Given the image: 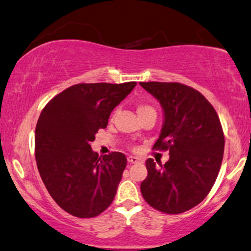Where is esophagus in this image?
I'll use <instances>...</instances> for the list:
<instances>
[{
  "instance_id": "esophagus-1",
  "label": "esophagus",
  "mask_w": 251,
  "mask_h": 251,
  "mask_svg": "<svg viewBox=\"0 0 251 251\" xmlns=\"http://www.w3.org/2000/svg\"><path fill=\"white\" fill-rule=\"evenodd\" d=\"M139 160H140V159H139V158L136 157V156H129L128 157V161L131 164H136V163H138Z\"/></svg>"
}]
</instances>
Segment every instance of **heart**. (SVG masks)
I'll return each mask as SVG.
<instances>
[{
    "label": "heart",
    "instance_id": "1",
    "mask_svg": "<svg viewBox=\"0 0 251 251\" xmlns=\"http://www.w3.org/2000/svg\"><path fill=\"white\" fill-rule=\"evenodd\" d=\"M151 110H153L151 106L146 105V104H140V105H138V107H137V113H138V115H140L142 113H146V112H148V111H151Z\"/></svg>",
    "mask_w": 251,
    "mask_h": 251
}]
</instances>
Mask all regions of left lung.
<instances>
[{
    "mask_svg": "<svg viewBox=\"0 0 251 251\" xmlns=\"http://www.w3.org/2000/svg\"><path fill=\"white\" fill-rule=\"evenodd\" d=\"M159 101L164 122L153 149L169 150L165 165L146 160L148 176L140 185L150 206L168 214L191 210L209 194L221 167L225 136L211 103L179 83H139Z\"/></svg>",
    "mask_w": 251,
    "mask_h": 251,
    "instance_id": "8db88e82",
    "label": "left lung"
}]
</instances>
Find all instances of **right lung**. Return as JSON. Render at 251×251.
Listing matches in <instances>:
<instances>
[{
    "label": "right lung",
    "mask_w": 251,
    "mask_h": 251,
    "mask_svg": "<svg viewBox=\"0 0 251 251\" xmlns=\"http://www.w3.org/2000/svg\"><path fill=\"white\" fill-rule=\"evenodd\" d=\"M136 85L76 84L41 111L34 137L38 171L53 201L74 217H96L113 201L126 158L117 151L99 156L91 142Z\"/></svg>",
    "instance_id": "add662e5"
}]
</instances>
